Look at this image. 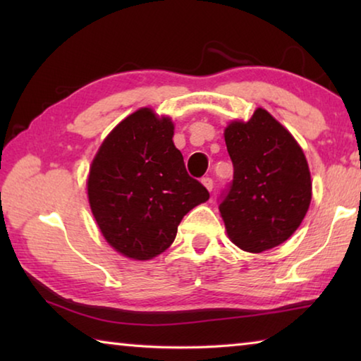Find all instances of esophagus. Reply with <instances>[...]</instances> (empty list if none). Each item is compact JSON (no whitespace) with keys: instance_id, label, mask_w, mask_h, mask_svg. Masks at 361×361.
Instances as JSON below:
<instances>
[{"instance_id":"34e87169","label":"esophagus","mask_w":361,"mask_h":361,"mask_svg":"<svg viewBox=\"0 0 361 361\" xmlns=\"http://www.w3.org/2000/svg\"><path fill=\"white\" fill-rule=\"evenodd\" d=\"M202 185H204L207 189H209V191H212V189H213V180L210 178V176H204V178H202Z\"/></svg>"}]
</instances>
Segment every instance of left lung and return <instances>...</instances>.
Returning <instances> with one entry per match:
<instances>
[{"instance_id": "8db88e82", "label": "left lung", "mask_w": 361, "mask_h": 361, "mask_svg": "<svg viewBox=\"0 0 361 361\" xmlns=\"http://www.w3.org/2000/svg\"><path fill=\"white\" fill-rule=\"evenodd\" d=\"M224 140L234 166L219 202L226 231L243 252H266L290 239L309 210L307 161L291 133L262 108L247 122H231Z\"/></svg>"}]
</instances>
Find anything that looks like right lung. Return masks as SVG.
Returning a JSON list of instances; mask_svg holds the SVG:
<instances>
[{
  "mask_svg": "<svg viewBox=\"0 0 361 361\" xmlns=\"http://www.w3.org/2000/svg\"><path fill=\"white\" fill-rule=\"evenodd\" d=\"M172 138L170 118L142 108L114 127L90 166V210L106 242L127 258L161 255L183 216L210 197L188 175Z\"/></svg>",
  "mask_w": 361,
  "mask_h": 361,
  "instance_id": "obj_1",
  "label": "right lung"
}]
</instances>
